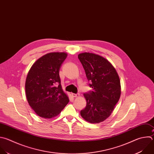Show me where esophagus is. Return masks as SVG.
<instances>
[{
	"instance_id": "34e87169",
	"label": "esophagus",
	"mask_w": 154,
	"mask_h": 154,
	"mask_svg": "<svg viewBox=\"0 0 154 154\" xmlns=\"http://www.w3.org/2000/svg\"><path fill=\"white\" fill-rule=\"evenodd\" d=\"M72 96L73 97H79V94H74V93H72L71 94Z\"/></svg>"
}]
</instances>
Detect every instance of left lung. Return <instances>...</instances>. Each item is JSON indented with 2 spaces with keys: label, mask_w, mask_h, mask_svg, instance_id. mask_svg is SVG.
Segmentation results:
<instances>
[{
  "label": "left lung",
  "mask_w": 154,
  "mask_h": 154,
  "mask_svg": "<svg viewBox=\"0 0 154 154\" xmlns=\"http://www.w3.org/2000/svg\"><path fill=\"white\" fill-rule=\"evenodd\" d=\"M92 89L84 94L86 107L80 111L81 116L91 123H98L109 117L121 94L119 75L111 63L100 56L84 53L79 54Z\"/></svg>",
  "instance_id": "1"
}]
</instances>
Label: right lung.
I'll return each instance as SVG.
<instances>
[{"label":"right lung","mask_w":154,"mask_h":154,"mask_svg":"<svg viewBox=\"0 0 154 154\" xmlns=\"http://www.w3.org/2000/svg\"><path fill=\"white\" fill-rule=\"evenodd\" d=\"M65 53H51L38 59L29 69L25 82L28 103L35 112L44 119L58 116L69 101L63 91L59 76Z\"/></svg>","instance_id":"right-lung-1"}]
</instances>
